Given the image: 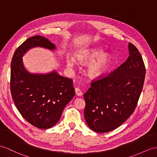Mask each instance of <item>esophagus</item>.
Returning a JSON list of instances; mask_svg holds the SVG:
<instances>
[{"label":"esophagus","mask_w":157,"mask_h":157,"mask_svg":"<svg viewBox=\"0 0 157 157\" xmlns=\"http://www.w3.org/2000/svg\"><path fill=\"white\" fill-rule=\"evenodd\" d=\"M75 93H76V94L77 95V96H78V97L82 96V91L81 90V89H79V88H76V89H75Z\"/></svg>","instance_id":"34e87169"}]
</instances>
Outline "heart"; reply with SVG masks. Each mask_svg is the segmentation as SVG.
Here are the masks:
<instances>
[{"mask_svg":"<svg viewBox=\"0 0 157 157\" xmlns=\"http://www.w3.org/2000/svg\"><path fill=\"white\" fill-rule=\"evenodd\" d=\"M101 48H93L81 52L76 55V59L80 62H90L87 67V75L90 78H98L105 73L108 69L112 60V57L109 53H103ZM67 65L68 68H72L75 65V60L72 58L67 59Z\"/></svg>","mask_w":157,"mask_h":157,"instance_id":"1","label":"heart"}]
</instances>
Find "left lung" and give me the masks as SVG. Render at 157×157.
<instances>
[{"instance_id": "left-lung-1", "label": "left lung", "mask_w": 157, "mask_h": 157, "mask_svg": "<svg viewBox=\"0 0 157 157\" xmlns=\"http://www.w3.org/2000/svg\"><path fill=\"white\" fill-rule=\"evenodd\" d=\"M127 60L107 76L91 83L84 94L85 121L93 131H113L135 110L144 85V64L139 51L128 43Z\"/></svg>"}]
</instances>
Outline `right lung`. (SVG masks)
I'll list each match as a JSON object with an SVG mask.
<instances>
[{
  "label": "right lung",
  "mask_w": 157,
  "mask_h": 157,
  "mask_svg": "<svg viewBox=\"0 0 157 157\" xmlns=\"http://www.w3.org/2000/svg\"><path fill=\"white\" fill-rule=\"evenodd\" d=\"M42 47L55 51V44L41 36L26 39L15 51L10 71V90L17 109L25 119L39 128L55 126L63 110L75 94L72 80L55 70L32 73L26 69L22 56L30 49Z\"/></svg>",
  "instance_id": "obj_1"
}]
</instances>
